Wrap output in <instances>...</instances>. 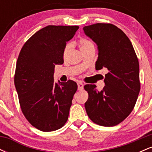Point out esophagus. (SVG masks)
<instances>
[{"label": "esophagus", "instance_id": "obj_1", "mask_svg": "<svg viewBox=\"0 0 152 152\" xmlns=\"http://www.w3.org/2000/svg\"><path fill=\"white\" fill-rule=\"evenodd\" d=\"M78 90H82L83 88V83H82V82H81V81H79V82H78Z\"/></svg>", "mask_w": 152, "mask_h": 152}]
</instances>
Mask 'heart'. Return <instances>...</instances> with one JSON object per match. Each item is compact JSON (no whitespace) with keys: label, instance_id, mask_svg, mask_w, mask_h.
Returning a JSON list of instances; mask_svg holds the SVG:
<instances>
[{"label":"heart","instance_id":"1","mask_svg":"<svg viewBox=\"0 0 152 152\" xmlns=\"http://www.w3.org/2000/svg\"><path fill=\"white\" fill-rule=\"evenodd\" d=\"M78 45H79V48L81 50L86 49V48L91 46H94L93 42L90 41V40L87 39V38H81V39H80V41H78ZM69 45H66L65 48H64V53L67 51V50L69 49Z\"/></svg>","mask_w":152,"mask_h":152}]
</instances>
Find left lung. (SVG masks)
Returning <instances> with one entry per match:
<instances>
[{
  "mask_svg": "<svg viewBox=\"0 0 152 152\" xmlns=\"http://www.w3.org/2000/svg\"><path fill=\"white\" fill-rule=\"evenodd\" d=\"M84 34L98 46L96 69H106L105 86H84L88 93L85 109L95 124L114 126L126 118L133 110L140 91L139 61L126 35L116 26L96 23L84 26Z\"/></svg>",
  "mask_w": 152,
  "mask_h": 152,
  "instance_id": "left-lung-1",
  "label": "left lung"
}]
</instances>
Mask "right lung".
<instances>
[{
	"label": "right lung",
	"mask_w": 152,
	"mask_h": 152,
	"mask_svg": "<svg viewBox=\"0 0 152 152\" xmlns=\"http://www.w3.org/2000/svg\"><path fill=\"white\" fill-rule=\"evenodd\" d=\"M78 26H48L26 41L20 50L14 83L23 114L32 126L42 132H53L65 124L76 82H54V68L64 64L66 42Z\"/></svg>",
	"instance_id": "add662e5"
}]
</instances>
